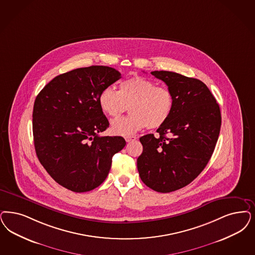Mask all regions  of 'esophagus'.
Listing matches in <instances>:
<instances>
[{
	"label": "esophagus",
	"instance_id": "obj_1",
	"mask_svg": "<svg viewBox=\"0 0 255 255\" xmlns=\"http://www.w3.org/2000/svg\"><path fill=\"white\" fill-rule=\"evenodd\" d=\"M135 139H136V137L133 136V135H130V136H126V137H125L126 142H131V141L135 140Z\"/></svg>",
	"mask_w": 255,
	"mask_h": 255
}]
</instances>
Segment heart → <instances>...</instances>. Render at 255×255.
Segmentation results:
<instances>
[{"mask_svg": "<svg viewBox=\"0 0 255 255\" xmlns=\"http://www.w3.org/2000/svg\"><path fill=\"white\" fill-rule=\"evenodd\" d=\"M101 110L111 118H119L129 106L131 115L114 121L115 134L130 136L144 127L162 126L172 113L174 100L170 90L141 76H132L120 84L119 91L107 87L98 98Z\"/></svg>", "mask_w": 255, "mask_h": 255, "instance_id": "obj_1", "label": "heart"}]
</instances>
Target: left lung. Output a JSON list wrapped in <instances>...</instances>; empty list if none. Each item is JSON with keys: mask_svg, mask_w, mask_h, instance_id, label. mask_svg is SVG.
Wrapping results in <instances>:
<instances>
[{"mask_svg": "<svg viewBox=\"0 0 255 255\" xmlns=\"http://www.w3.org/2000/svg\"><path fill=\"white\" fill-rule=\"evenodd\" d=\"M150 73L166 83L174 106L156 130L159 137L149 133L139 138L143 151L136 163L145 185L168 193L190 184L206 167L219 139L221 115L202 81L166 70Z\"/></svg>", "mask_w": 255, "mask_h": 255, "instance_id": "8db88e82", "label": "left lung"}]
</instances>
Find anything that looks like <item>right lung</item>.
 <instances>
[{
    "label": "right lung",
    "instance_id": "obj_1",
    "mask_svg": "<svg viewBox=\"0 0 255 255\" xmlns=\"http://www.w3.org/2000/svg\"><path fill=\"white\" fill-rule=\"evenodd\" d=\"M122 78L106 66L70 70L54 77L35 98L33 134L36 156L59 185L87 192L109 173L115 153L125 147L123 136H100L109 127L98 98Z\"/></svg>",
    "mask_w": 255,
    "mask_h": 255
}]
</instances>
